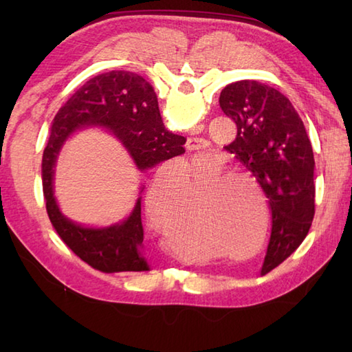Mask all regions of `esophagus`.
<instances>
[{
    "label": "esophagus",
    "mask_w": 352,
    "mask_h": 352,
    "mask_svg": "<svg viewBox=\"0 0 352 352\" xmlns=\"http://www.w3.org/2000/svg\"><path fill=\"white\" fill-rule=\"evenodd\" d=\"M208 142L203 138H189L188 142H186V148L189 151H203V149H207Z\"/></svg>",
    "instance_id": "esophagus-1"
}]
</instances>
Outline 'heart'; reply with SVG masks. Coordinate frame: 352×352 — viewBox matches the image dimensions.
<instances>
[{"mask_svg":"<svg viewBox=\"0 0 352 352\" xmlns=\"http://www.w3.org/2000/svg\"><path fill=\"white\" fill-rule=\"evenodd\" d=\"M198 111V109L190 107L188 115L197 116ZM223 166L226 164L222 162L210 157L186 164L183 172H180V163L170 160L162 164L148 184L145 193L146 214L157 223L164 222V243L175 257L184 258L195 246V239L177 231L175 226L182 231H203V234L212 242L218 239L226 248L233 251L248 250L257 241L258 209L249 203L245 191L237 182L254 185L264 198V228L257 242V250L265 245L267 239L265 192L256 180L243 175L242 172L227 170L219 174ZM180 195H184V202L188 204L180 214L171 215Z\"/></svg>","mask_w":352,"mask_h":352,"instance_id":"1","label":"heart"}]
</instances>
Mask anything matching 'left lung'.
I'll list each match as a JSON object with an SVG mask.
<instances>
[{
  "label": "left lung",
  "mask_w": 352,
  "mask_h": 352,
  "mask_svg": "<svg viewBox=\"0 0 352 352\" xmlns=\"http://www.w3.org/2000/svg\"><path fill=\"white\" fill-rule=\"evenodd\" d=\"M219 106L237 126L226 149L256 177L271 206L265 275L296 251L311 227L316 193L311 144L292 102L256 80L226 86Z\"/></svg>",
  "instance_id": "left-lung-1"
}]
</instances>
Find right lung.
<instances>
[{
	"mask_svg": "<svg viewBox=\"0 0 352 352\" xmlns=\"http://www.w3.org/2000/svg\"><path fill=\"white\" fill-rule=\"evenodd\" d=\"M87 126H104L113 133L140 170L183 154L186 139L164 129L154 87L144 77L130 71H110L86 81L57 111L43 151L42 186L47 212L52 227L72 252L106 274L149 271L142 251L140 197L129 218L104 228L72 222L57 206V155L72 133Z\"/></svg>",
	"mask_w": 352,
	"mask_h": 352,
	"instance_id": "right-lung-1",
	"label": "right lung"
}]
</instances>
